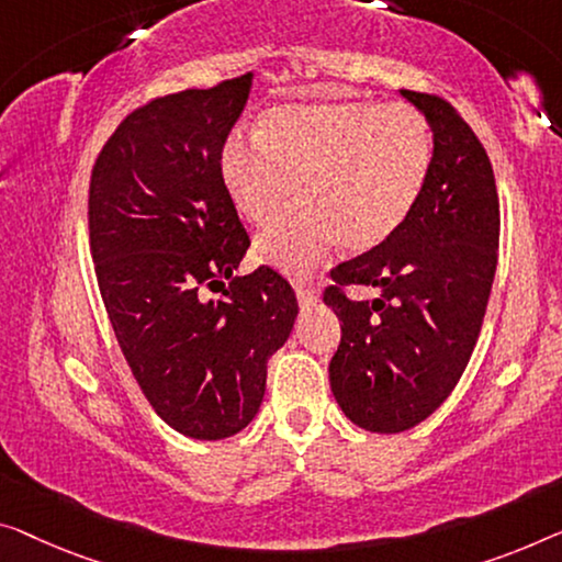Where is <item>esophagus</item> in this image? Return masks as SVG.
Instances as JSON below:
<instances>
[{"label":"esophagus","mask_w":562,"mask_h":562,"mask_svg":"<svg viewBox=\"0 0 562 562\" xmlns=\"http://www.w3.org/2000/svg\"><path fill=\"white\" fill-rule=\"evenodd\" d=\"M295 295H297V303L303 305V307L317 303V290L313 288V284H307V282H297L295 284Z\"/></svg>","instance_id":"esophagus-1"}]
</instances>
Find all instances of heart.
<instances>
[{
  "label": "heart",
  "mask_w": 562,
  "mask_h": 562,
  "mask_svg": "<svg viewBox=\"0 0 562 562\" xmlns=\"http://www.w3.org/2000/svg\"><path fill=\"white\" fill-rule=\"evenodd\" d=\"M255 140L232 133L220 176L237 212L267 227L255 257L303 278L340 245L368 252L398 232L431 166L429 121L412 105L375 100L282 103L259 115Z\"/></svg>",
  "instance_id": "1"
}]
</instances>
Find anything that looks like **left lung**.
Returning <instances> with one entry per match:
<instances>
[{
    "label": "left lung",
    "mask_w": 562,
    "mask_h": 562,
    "mask_svg": "<svg viewBox=\"0 0 562 562\" xmlns=\"http://www.w3.org/2000/svg\"><path fill=\"white\" fill-rule=\"evenodd\" d=\"M429 121L424 191L398 232L335 267L325 305L340 321L328 375L350 422L398 434L429 418L472 356L497 270L499 201L490 158L447 100L398 90ZM342 286L380 292L350 301Z\"/></svg>",
    "instance_id": "obj_1"
}]
</instances>
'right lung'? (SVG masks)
Instances as JSON below:
<instances>
[{
    "label": "right lung",
    "instance_id": "obj_1",
    "mask_svg": "<svg viewBox=\"0 0 562 562\" xmlns=\"http://www.w3.org/2000/svg\"><path fill=\"white\" fill-rule=\"evenodd\" d=\"M252 72L133 111L90 179V249L125 361L154 412L216 441L259 412L267 361L288 342L297 300L270 267L234 274L249 237L220 176ZM231 280L222 301L200 284Z\"/></svg>",
    "mask_w": 562,
    "mask_h": 562
}]
</instances>
